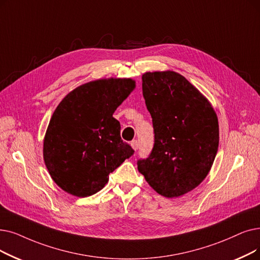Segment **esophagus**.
<instances>
[{
    "label": "esophagus",
    "mask_w": 260,
    "mask_h": 260,
    "mask_svg": "<svg viewBox=\"0 0 260 260\" xmlns=\"http://www.w3.org/2000/svg\"><path fill=\"white\" fill-rule=\"evenodd\" d=\"M131 144H132L133 149H134L135 151L138 150V148H139V142H138V140H133V141L131 142Z\"/></svg>",
    "instance_id": "1"
}]
</instances>
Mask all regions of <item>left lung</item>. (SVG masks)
<instances>
[{
  "label": "left lung",
  "instance_id": "1",
  "mask_svg": "<svg viewBox=\"0 0 260 260\" xmlns=\"http://www.w3.org/2000/svg\"><path fill=\"white\" fill-rule=\"evenodd\" d=\"M154 145L137 161L146 182L166 198L183 196L204 179L219 146L218 118L208 101L176 72L142 75Z\"/></svg>",
  "mask_w": 260,
  "mask_h": 260
}]
</instances>
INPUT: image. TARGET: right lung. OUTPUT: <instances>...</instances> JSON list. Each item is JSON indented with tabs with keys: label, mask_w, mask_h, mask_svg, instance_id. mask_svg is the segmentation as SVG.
I'll list each match as a JSON object with an SVG mask.
<instances>
[{
	"label": "right lung",
	"mask_w": 260,
	"mask_h": 260,
	"mask_svg": "<svg viewBox=\"0 0 260 260\" xmlns=\"http://www.w3.org/2000/svg\"><path fill=\"white\" fill-rule=\"evenodd\" d=\"M134 88L129 78L90 82L74 89L55 109L43 158L51 177L66 192L80 198L96 193L134 154L112 117Z\"/></svg>",
	"instance_id": "right-lung-1"
}]
</instances>
